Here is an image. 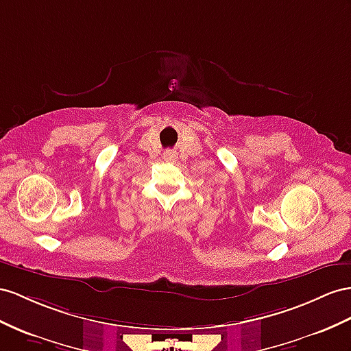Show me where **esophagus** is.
Listing matches in <instances>:
<instances>
[{"label": "esophagus", "mask_w": 351, "mask_h": 351, "mask_svg": "<svg viewBox=\"0 0 351 351\" xmlns=\"http://www.w3.org/2000/svg\"><path fill=\"white\" fill-rule=\"evenodd\" d=\"M163 158H165L166 161H175V160L178 158L176 151H172V149H166V151H165V154H163Z\"/></svg>", "instance_id": "obj_1"}]
</instances>
